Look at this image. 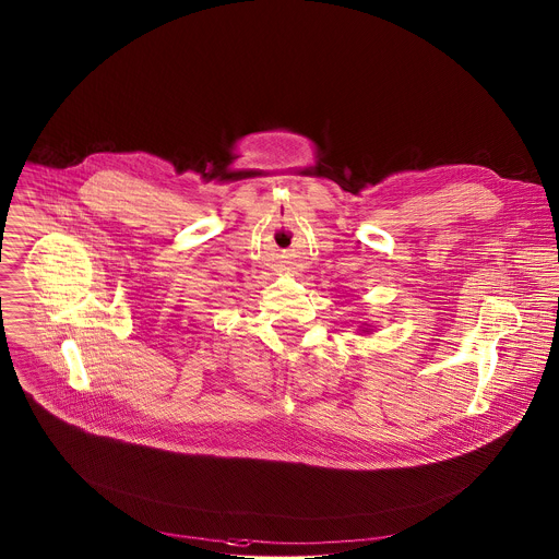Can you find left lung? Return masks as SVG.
<instances>
[{"label": "left lung", "instance_id": "1", "mask_svg": "<svg viewBox=\"0 0 559 559\" xmlns=\"http://www.w3.org/2000/svg\"><path fill=\"white\" fill-rule=\"evenodd\" d=\"M364 323H366V322H364ZM370 326H372V324H367L366 328H364L361 324V333H366V331H368V333H370V331H372V329H370Z\"/></svg>", "mask_w": 559, "mask_h": 559}]
</instances>
